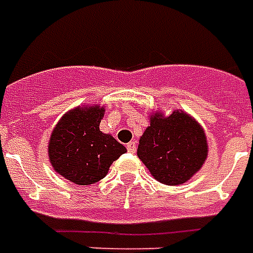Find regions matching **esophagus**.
Returning a JSON list of instances; mask_svg holds the SVG:
<instances>
[{
    "label": "esophagus",
    "instance_id": "1",
    "mask_svg": "<svg viewBox=\"0 0 253 253\" xmlns=\"http://www.w3.org/2000/svg\"><path fill=\"white\" fill-rule=\"evenodd\" d=\"M127 147V151H128V153H135V141H130V143L127 144L126 145Z\"/></svg>",
    "mask_w": 253,
    "mask_h": 253
}]
</instances>
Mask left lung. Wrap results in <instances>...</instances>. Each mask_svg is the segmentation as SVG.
<instances>
[{
  "label": "left lung",
  "instance_id": "1",
  "mask_svg": "<svg viewBox=\"0 0 253 253\" xmlns=\"http://www.w3.org/2000/svg\"><path fill=\"white\" fill-rule=\"evenodd\" d=\"M137 155L158 182L185 183L207 158L205 131L183 112L175 110L168 118L155 113L140 138Z\"/></svg>",
  "mask_w": 253,
  "mask_h": 253
}]
</instances>
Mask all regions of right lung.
I'll return each instance as SVG.
<instances>
[{
    "label": "right lung",
    "mask_w": 253,
    "mask_h": 253,
    "mask_svg": "<svg viewBox=\"0 0 253 253\" xmlns=\"http://www.w3.org/2000/svg\"><path fill=\"white\" fill-rule=\"evenodd\" d=\"M103 108H77L57 123L48 143V158L57 173L77 185H91L108 173L112 162L127 151L99 123Z\"/></svg>",
    "instance_id": "right-lung-1"
}]
</instances>
